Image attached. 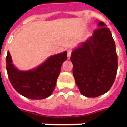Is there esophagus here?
<instances>
[{
  "label": "esophagus",
  "instance_id": "34e87169",
  "mask_svg": "<svg viewBox=\"0 0 127 127\" xmlns=\"http://www.w3.org/2000/svg\"><path fill=\"white\" fill-rule=\"evenodd\" d=\"M71 52H72L71 49H68V50H67V58H68V59H69L70 57H71Z\"/></svg>",
  "mask_w": 127,
  "mask_h": 127
}]
</instances>
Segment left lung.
Here are the masks:
<instances>
[{"label": "left lung", "mask_w": 127, "mask_h": 127, "mask_svg": "<svg viewBox=\"0 0 127 127\" xmlns=\"http://www.w3.org/2000/svg\"><path fill=\"white\" fill-rule=\"evenodd\" d=\"M93 35L73 51V75L81 94L95 98L107 92L114 83L118 58L110 29L103 22Z\"/></svg>", "instance_id": "left-lung-1"}]
</instances>
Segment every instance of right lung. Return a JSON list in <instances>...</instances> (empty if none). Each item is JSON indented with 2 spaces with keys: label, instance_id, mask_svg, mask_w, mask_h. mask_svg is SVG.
Segmentation results:
<instances>
[{
  "label": "right lung",
  "instance_id": "obj_1",
  "mask_svg": "<svg viewBox=\"0 0 127 127\" xmlns=\"http://www.w3.org/2000/svg\"><path fill=\"white\" fill-rule=\"evenodd\" d=\"M67 58V51H64L51 56L33 70L21 71L14 67L8 51L6 64L8 79L16 91L22 96L32 100L46 98L53 92L62 65Z\"/></svg>",
  "mask_w": 127,
  "mask_h": 127
}]
</instances>
